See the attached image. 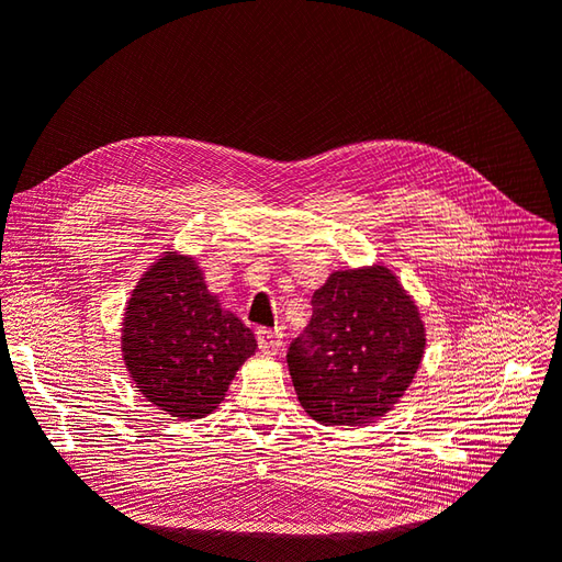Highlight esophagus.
<instances>
[{
  "instance_id": "34e87169",
  "label": "esophagus",
  "mask_w": 562,
  "mask_h": 562,
  "mask_svg": "<svg viewBox=\"0 0 562 562\" xmlns=\"http://www.w3.org/2000/svg\"><path fill=\"white\" fill-rule=\"evenodd\" d=\"M258 347L265 351V353H269V356H274V353H279L281 351V347H283V333L279 330V328H258Z\"/></svg>"
}]
</instances>
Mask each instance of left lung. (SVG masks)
Instances as JSON below:
<instances>
[{
  "label": "left lung",
  "mask_w": 562,
  "mask_h": 562,
  "mask_svg": "<svg viewBox=\"0 0 562 562\" xmlns=\"http://www.w3.org/2000/svg\"><path fill=\"white\" fill-rule=\"evenodd\" d=\"M312 310L285 356L304 413L326 427L384 417L413 384L427 345L413 297L375 265L333 271Z\"/></svg>",
  "instance_id": "left-lung-1"
}]
</instances>
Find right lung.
<instances>
[{"label": "right lung", "mask_w": 562, "mask_h": 562, "mask_svg": "<svg viewBox=\"0 0 562 562\" xmlns=\"http://www.w3.org/2000/svg\"><path fill=\"white\" fill-rule=\"evenodd\" d=\"M255 349L250 328L220 307L187 255L166 252L126 304L124 363L140 394L171 417L213 413Z\"/></svg>", "instance_id": "obj_1"}]
</instances>
